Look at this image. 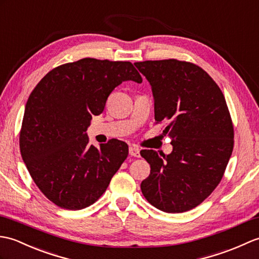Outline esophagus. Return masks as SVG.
<instances>
[{
  "label": "esophagus",
  "instance_id": "34e87169",
  "mask_svg": "<svg viewBox=\"0 0 259 259\" xmlns=\"http://www.w3.org/2000/svg\"><path fill=\"white\" fill-rule=\"evenodd\" d=\"M130 155L134 157H141V153H140V148L136 146H131L130 147Z\"/></svg>",
  "mask_w": 259,
  "mask_h": 259
}]
</instances>
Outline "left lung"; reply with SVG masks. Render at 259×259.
I'll use <instances>...</instances> for the list:
<instances>
[{
	"instance_id": "8db88e82",
	"label": "left lung",
	"mask_w": 259,
	"mask_h": 259,
	"mask_svg": "<svg viewBox=\"0 0 259 259\" xmlns=\"http://www.w3.org/2000/svg\"><path fill=\"white\" fill-rule=\"evenodd\" d=\"M152 86L155 120L173 152L143 149L151 174L142 182L144 197L165 212L196 207L217 187L234 147V126L223 92L202 67L175 59L136 62Z\"/></svg>"
}]
</instances>
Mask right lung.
<instances>
[{
	"instance_id": "right-lung-1",
	"label": "right lung",
	"mask_w": 259,
	"mask_h": 259,
	"mask_svg": "<svg viewBox=\"0 0 259 259\" xmlns=\"http://www.w3.org/2000/svg\"><path fill=\"white\" fill-rule=\"evenodd\" d=\"M124 81L142 83L131 62L86 57L50 71L28 96L20 132L22 158L52 203L78 210L94 204L128 155L122 141L100 148L86 130Z\"/></svg>"
}]
</instances>
